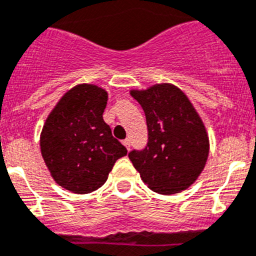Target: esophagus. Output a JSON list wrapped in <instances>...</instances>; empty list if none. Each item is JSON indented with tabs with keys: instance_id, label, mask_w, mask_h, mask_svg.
<instances>
[{
	"instance_id": "1",
	"label": "esophagus",
	"mask_w": 256,
	"mask_h": 256,
	"mask_svg": "<svg viewBox=\"0 0 256 256\" xmlns=\"http://www.w3.org/2000/svg\"><path fill=\"white\" fill-rule=\"evenodd\" d=\"M122 144H124V146H126V150H130V146H131V144H130V139H125V140L122 142Z\"/></svg>"
}]
</instances>
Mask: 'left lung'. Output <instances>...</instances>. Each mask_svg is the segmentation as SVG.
Here are the masks:
<instances>
[{"label": "left lung", "instance_id": "obj_1", "mask_svg": "<svg viewBox=\"0 0 256 256\" xmlns=\"http://www.w3.org/2000/svg\"><path fill=\"white\" fill-rule=\"evenodd\" d=\"M130 94L143 108L148 128L146 148L128 153L142 180L160 194L186 190L208 156V136L198 113L183 91L170 84Z\"/></svg>", "mask_w": 256, "mask_h": 256}]
</instances>
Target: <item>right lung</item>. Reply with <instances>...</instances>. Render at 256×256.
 Returning <instances> with one entry per match:
<instances>
[{
    "mask_svg": "<svg viewBox=\"0 0 256 256\" xmlns=\"http://www.w3.org/2000/svg\"><path fill=\"white\" fill-rule=\"evenodd\" d=\"M108 94L95 85L70 88L48 114L41 132V153L54 180L73 193H90L108 179L128 150L103 120Z\"/></svg>",
    "mask_w": 256,
    "mask_h": 256,
    "instance_id": "add662e5",
    "label": "right lung"
}]
</instances>
